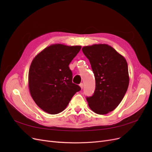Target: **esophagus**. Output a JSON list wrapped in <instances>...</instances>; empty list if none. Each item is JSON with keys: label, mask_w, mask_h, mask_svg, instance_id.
I'll return each mask as SVG.
<instances>
[{"label": "esophagus", "mask_w": 152, "mask_h": 152, "mask_svg": "<svg viewBox=\"0 0 152 152\" xmlns=\"http://www.w3.org/2000/svg\"><path fill=\"white\" fill-rule=\"evenodd\" d=\"M80 88H81V89H82V88H83V84L82 83H81L80 85Z\"/></svg>", "instance_id": "1"}]
</instances>
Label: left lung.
<instances>
[{"instance_id": "8db88e82", "label": "left lung", "mask_w": 152, "mask_h": 152, "mask_svg": "<svg viewBox=\"0 0 152 152\" xmlns=\"http://www.w3.org/2000/svg\"><path fill=\"white\" fill-rule=\"evenodd\" d=\"M96 80L93 96L86 99L91 110L99 115L112 112L121 103L129 83L128 66L122 55L106 44L84 46Z\"/></svg>"}]
</instances>
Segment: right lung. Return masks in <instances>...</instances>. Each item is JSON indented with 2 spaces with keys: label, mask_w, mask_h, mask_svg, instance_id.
Listing matches in <instances>:
<instances>
[{
  "label": "right lung",
  "mask_w": 152,
  "mask_h": 152,
  "mask_svg": "<svg viewBox=\"0 0 152 152\" xmlns=\"http://www.w3.org/2000/svg\"><path fill=\"white\" fill-rule=\"evenodd\" d=\"M80 45L55 44L45 48L32 60L28 72L31 98L43 111L49 114L63 112L80 87L72 83L71 63Z\"/></svg>",
  "instance_id": "add662e5"
}]
</instances>
